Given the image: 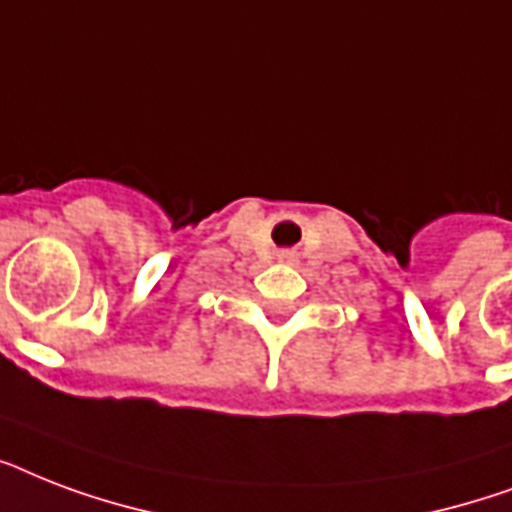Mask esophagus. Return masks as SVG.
I'll list each match as a JSON object with an SVG mask.
<instances>
[{
  "instance_id": "1",
  "label": "esophagus",
  "mask_w": 512,
  "mask_h": 512,
  "mask_svg": "<svg viewBox=\"0 0 512 512\" xmlns=\"http://www.w3.org/2000/svg\"><path fill=\"white\" fill-rule=\"evenodd\" d=\"M279 260H281V263H295L297 252H295V249H281Z\"/></svg>"
}]
</instances>
